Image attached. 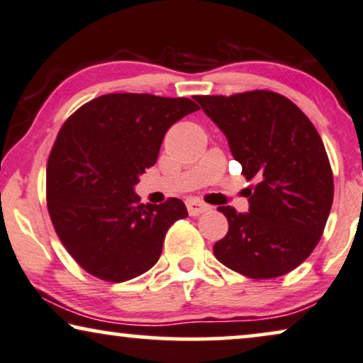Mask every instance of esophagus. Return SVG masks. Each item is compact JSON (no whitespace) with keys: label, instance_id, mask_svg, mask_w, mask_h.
I'll list each match as a JSON object with an SVG mask.
<instances>
[{"label":"esophagus","instance_id":"1","mask_svg":"<svg viewBox=\"0 0 363 363\" xmlns=\"http://www.w3.org/2000/svg\"><path fill=\"white\" fill-rule=\"evenodd\" d=\"M186 206H187L189 213H191L192 217H197V216H201V213H203V212L211 211V206H208V203H206V202H202L201 199H197V197L187 199Z\"/></svg>","mask_w":363,"mask_h":363}]
</instances>
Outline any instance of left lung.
<instances>
[{"label": "left lung", "instance_id": "obj_1", "mask_svg": "<svg viewBox=\"0 0 363 363\" xmlns=\"http://www.w3.org/2000/svg\"><path fill=\"white\" fill-rule=\"evenodd\" d=\"M225 133L247 181L250 212L218 207L228 220L213 245L222 264L243 277L272 279L298 268L323 237L334 199V176L315 126L298 105L269 90L197 95Z\"/></svg>", "mask_w": 363, "mask_h": 363}]
</instances>
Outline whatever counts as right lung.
I'll return each mask as SVG.
<instances>
[{
    "label": "right lung",
    "instance_id": "right-lung-1",
    "mask_svg": "<svg viewBox=\"0 0 363 363\" xmlns=\"http://www.w3.org/2000/svg\"><path fill=\"white\" fill-rule=\"evenodd\" d=\"M196 110L184 96L108 94L59 130L45 171L48 211L65 250L91 277L123 283L146 273L169 227L187 217L181 199L145 206L133 186L156 164L166 131Z\"/></svg>",
    "mask_w": 363,
    "mask_h": 363
}]
</instances>
